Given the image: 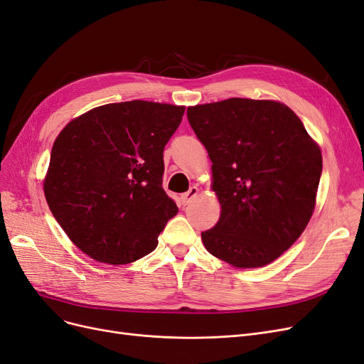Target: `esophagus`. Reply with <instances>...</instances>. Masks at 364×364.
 I'll use <instances>...</instances> for the list:
<instances>
[{"label":"esophagus","instance_id":"34e87169","mask_svg":"<svg viewBox=\"0 0 364 364\" xmlns=\"http://www.w3.org/2000/svg\"><path fill=\"white\" fill-rule=\"evenodd\" d=\"M198 192H199L198 187H196V186H192L189 191H187L186 193H183V195H181V204H183V205H187V204H189V203L192 201V199L198 195Z\"/></svg>","mask_w":364,"mask_h":364}]
</instances>
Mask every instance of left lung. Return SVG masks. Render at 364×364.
<instances>
[{"instance_id": "obj_1", "label": "left lung", "mask_w": 364, "mask_h": 364, "mask_svg": "<svg viewBox=\"0 0 364 364\" xmlns=\"http://www.w3.org/2000/svg\"><path fill=\"white\" fill-rule=\"evenodd\" d=\"M212 160L218 224L201 232L205 250L239 269L277 260L314 212L322 152L290 107L230 98L187 109Z\"/></svg>"}]
</instances>
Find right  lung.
Wrapping results in <instances>:
<instances>
[{"instance_id":"1","label":"right lung","mask_w":364,"mask_h":364,"mask_svg":"<svg viewBox=\"0 0 364 364\" xmlns=\"http://www.w3.org/2000/svg\"><path fill=\"white\" fill-rule=\"evenodd\" d=\"M184 110L142 100L105 104L55 137L43 193L66 236L90 259L118 266L156 250L178 213L161 186L163 149Z\"/></svg>"}]
</instances>
